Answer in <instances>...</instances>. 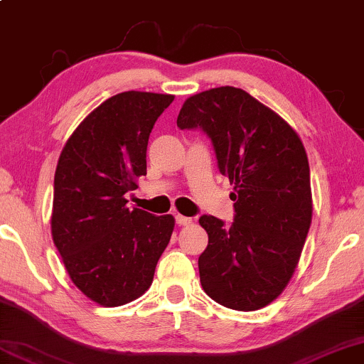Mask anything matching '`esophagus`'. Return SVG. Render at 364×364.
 <instances>
[{"mask_svg": "<svg viewBox=\"0 0 364 364\" xmlns=\"http://www.w3.org/2000/svg\"><path fill=\"white\" fill-rule=\"evenodd\" d=\"M176 223H178L179 226H188V225H191L193 220H191V218H188V216L176 215Z\"/></svg>", "mask_w": 364, "mask_h": 364, "instance_id": "34e87169", "label": "esophagus"}]
</instances>
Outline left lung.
Here are the masks:
<instances>
[{
	"label": "left lung",
	"mask_w": 364,
	"mask_h": 364,
	"mask_svg": "<svg viewBox=\"0 0 364 364\" xmlns=\"http://www.w3.org/2000/svg\"><path fill=\"white\" fill-rule=\"evenodd\" d=\"M176 124L211 138L220 173L235 185L231 226L200 218L208 232L201 287L226 308H264L288 287L311 225L306 149L279 114L235 86L190 96Z\"/></svg>",
	"instance_id": "obj_1"
}]
</instances>
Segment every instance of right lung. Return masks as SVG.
<instances>
[{
  "label": "right lung",
  "mask_w": 364,
  "mask_h": 364,
  "mask_svg": "<svg viewBox=\"0 0 364 364\" xmlns=\"http://www.w3.org/2000/svg\"><path fill=\"white\" fill-rule=\"evenodd\" d=\"M173 95L124 91L91 111L58 159L51 235L75 287L106 308L151 287L174 230L171 215L129 210L124 195L146 174L149 133Z\"/></svg>",
  "instance_id": "1"
}]
</instances>
